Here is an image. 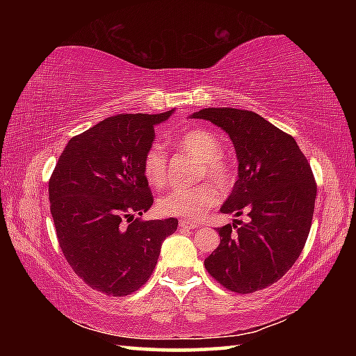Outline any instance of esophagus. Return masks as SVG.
<instances>
[{
	"instance_id": "esophagus-1",
	"label": "esophagus",
	"mask_w": 356,
	"mask_h": 356,
	"mask_svg": "<svg viewBox=\"0 0 356 356\" xmlns=\"http://www.w3.org/2000/svg\"><path fill=\"white\" fill-rule=\"evenodd\" d=\"M179 227L180 229H197V227H200V225H197V222L188 221V220H180L179 221Z\"/></svg>"
}]
</instances>
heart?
Masks as SVG:
<instances>
[{
  "mask_svg": "<svg viewBox=\"0 0 356 356\" xmlns=\"http://www.w3.org/2000/svg\"><path fill=\"white\" fill-rule=\"evenodd\" d=\"M179 146L197 161H201L200 179L207 177L221 191L232 188L236 182V170L232 163L222 156V144L213 131L206 129H193L179 138ZM141 170L147 182L161 188L168 180V159L159 144L150 146L143 155ZM218 195L213 185L201 184L195 186H177L159 201V210L163 215L180 216L185 220H200L212 209Z\"/></svg>",
  "mask_w": 356,
  "mask_h": 356,
  "instance_id": "b5f03b06",
  "label": "heart"
}]
</instances>
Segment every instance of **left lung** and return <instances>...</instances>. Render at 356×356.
<instances>
[{
	"label": "left lung",
	"instance_id": "left-lung-1",
	"mask_svg": "<svg viewBox=\"0 0 356 356\" xmlns=\"http://www.w3.org/2000/svg\"><path fill=\"white\" fill-rule=\"evenodd\" d=\"M226 131L236 147L238 179L221 212L248 222L218 227L220 245L204 265L222 287L252 293L287 273L303 251L317 185L305 154L286 131L254 111L206 108L193 114Z\"/></svg>",
	"mask_w": 356,
	"mask_h": 356
}]
</instances>
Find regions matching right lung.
I'll list each match as a JSON object with an SVG mask.
<instances>
[{"mask_svg":"<svg viewBox=\"0 0 356 356\" xmlns=\"http://www.w3.org/2000/svg\"><path fill=\"white\" fill-rule=\"evenodd\" d=\"M171 113L100 120L72 138L48 180L59 246L94 291L113 297L138 291L152 275L163 240L176 232L177 218L141 220L154 204L143 155L152 146L154 125Z\"/></svg>","mask_w":356,"mask_h":356,"instance_id":"obj_1","label":"right lung"}]
</instances>
